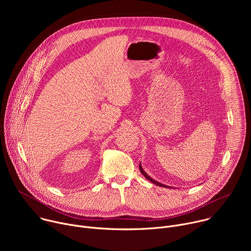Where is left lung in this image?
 Wrapping results in <instances>:
<instances>
[{
    "label": "left lung",
    "mask_w": 251,
    "mask_h": 251,
    "mask_svg": "<svg viewBox=\"0 0 251 251\" xmlns=\"http://www.w3.org/2000/svg\"><path fill=\"white\" fill-rule=\"evenodd\" d=\"M139 169H140V172L142 173V175L144 176L147 180H149L150 182H152L153 184H155L156 186H159V187H163V188H170V187H168V186H166V185H163V184H161V183H159V182H157V181H155L154 178H152L144 170H143V168H142V166H141V163H140V165H139Z\"/></svg>",
    "instance_id": "left-lung-1"
}]
</instances>
